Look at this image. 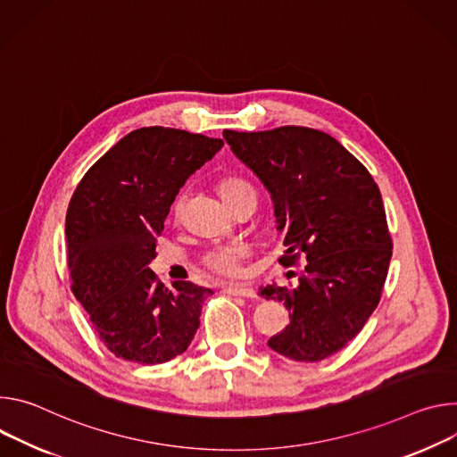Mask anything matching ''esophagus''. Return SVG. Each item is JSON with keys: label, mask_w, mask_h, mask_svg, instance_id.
Returning <instances> with one entry per match:
<instances>
[{"label": "esophagus", "mask_w": 457, "mask_h": 457, "mask_svg": "<svg viewBox=\"0 0 457 457\" xmlns=\"http://www.w3.org/2000/svg\"><path fill=\"white\" fill-rule=\"evenodd\" d=\"M223 292L230 294V295H241V297H258L256 290L250 287H243V285H223Z\"/></svg>", "instance_id": "obj_1"}]
</instances>
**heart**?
Instances as JSON below:
<instances>
[{
  "instance_id": "b5f03b06",
  "label": "heart",
  "mask_w": 457,
  "mask_h": 457,
  "mask_svg": "<svg viewBox=\"0 0 457 457\" xmlns=\"http://www.w3.org/2000/svg\"><path fill=\"white\" fill-rule=\"evenodd\" d=\"M248 190H254V188L239 178H223L218 183V192L228 207L241 194ZM174 211L176 212L179 211V201L174 205ZM243 258H245V248L241 245H221L207 250L201 258V263L212 274H218L223 278H237L241 274Z\"/></svg>"
}]
</instances>
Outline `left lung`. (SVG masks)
Returning a JSON list of instances; mask_svg holds the SVG:
<instances>
[{
	"mask_svg": "<svg viewBox=\"0 0 457 457\" xmlns=\"http://www.w3.org/2000/svg\"><path fill=\"white\" fill-rule=\"evenodd\" d=\"M234 154L269 190L285 256L305 269L295 287L267 285L290 325L269 339L285 358L321 361L356 337L381 299L392 237L378 183L332 136L309 127L223 130Z\"/></svg>",
	"mask_w": 457,
	"mask_h": 457,
	"instance_id": "8db88e82",
	"label": "left lung"
}]
</instances>
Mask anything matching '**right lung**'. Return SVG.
Here are the masks:
<instances>
[{
  "label": "right lung",
  "instance_id": "add662e5",
  "mask_svg": "<svg viewBox=\"0 0 457 457\" xmlns=\"http://www.w3.org/2000/svg\"><path fill=\"white\" fill-rule=\"evenodd\" d=\"M223 139L143 127L120 139L76 187L65 220L72 292L116 358L160 365L187 350L211 288L163 287L148 269L179 188Z\"/></svg>",
  "mask_w": 457,
  "mask_h": 457
}]
</instances>
